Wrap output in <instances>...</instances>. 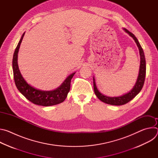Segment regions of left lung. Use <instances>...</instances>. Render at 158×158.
Instances as JSON below:
<instances>
[{
    "instance_id": "left-lung-1",
    "label": "left lung",
    "mask_w": 158,
    "mask_h": 158,
    "mask_svg": "<svg viewBox=\"0 0 158 158\" xmlns=\"http://www.w3.org/2000/svg\"><path fill=\"white\" fill-rule=\"evenodd\" d=\"M125 32L127 33L131 37L133 38L135 42L136 43L137 46L138 47L139 51V54H140V67H139V75L138 77L137 81L135 84L134 87L132 89L131 91H130L127 94H125L119 97H108L106 96H104V94H101L97 89L96 84L95 82L94 77H93V85H94V93L98 97V98L102 101L103 102H105L108 104L114 105V106H121L131 101L134 97H136L139 93L141 91V89L143 87L144 81H145V76H146V60H145V56L144 54V51L141 46V45L137 39V38L135 37V35L127 31L126 29H124Z\"/></svg>"
}]
</instances>
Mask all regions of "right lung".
<instances>
[{
	"mask_svg": "<svg viewBox=\"0 0 158 158\" xmlns=\"http://www.w3.org/2000/svg\"><path fill=\"white\" fill-rule=\"evenodd\" d=\"M24 34L25 32L22 34L20 40L17 44L12 59L14 79L17 89L29 101L37 105L50 106L62 102L67 98V94L70 91L71 81L75 74V73L69 75L59 87L53 91H41V90L37 89L29 85L21 75L17 64L18 52Z\"/></svg>",
	"mask_w": 158,
	"mask_h": 158,
	"instance_id": "right-lung-1",
	"label": "right lung"
}]
</instances>
